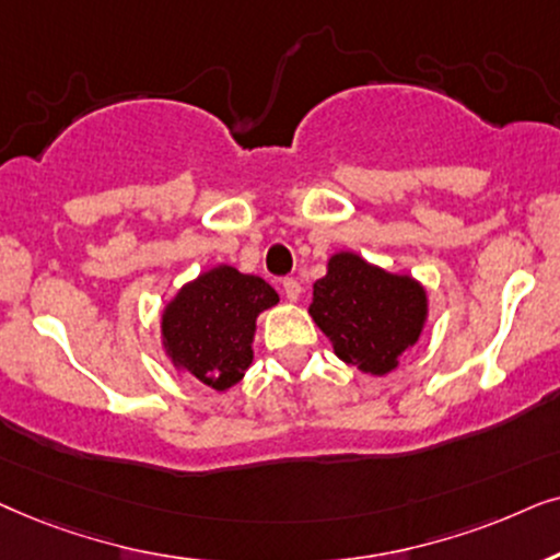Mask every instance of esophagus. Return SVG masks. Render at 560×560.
Returning a JSON list of instances; mask_svg holds the SVG:
<instances>
[{"label": "esophagus", "mask_w": 560, "mask_h": 560, "mask_svg": "<svg viewBox=\"0 0 560 560\" xmlns=\"http://www.w3.org/2000/svg\"><path fill=\"white\" fill-rule=\"evenodd\" d=\"M284 294H287V300H292V302L300 300V294H302L300 281H296V279H284Z\"/></svg>", "instance_id": "esophagus-1"}]
</instances>
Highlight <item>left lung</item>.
Returning <instances> with one entry per match:
<instances>
[{
  "label": "left lung",
  "mask_w": 560,
  "mask_h": 560,
  "mask_svg": "<svg viewBox=\"0 0 560 560\" xmlns=\"http://www.w3.org/2000/svg\"><path fill=\"white\" fill-rule=\"evenodd\" d=\"M428 300L409 276L369 266L355 253H338L317 279L310 315L338 358L366 374H389L420 338Z\"/></svg>",
  "instance_id": "left-lung-1"
}]
</instances>
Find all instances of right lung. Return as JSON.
Returning a JSON list of instances; mask_svg holds the SVG:
<instances>
[{"label":"right lung","mask_w":560,"mask_h":560,"mask_svg":"<svg viewBox=\"0 0 560 560\" xmlns=\"http://www.w3.org/2000/svg\"><path fill=\"white\" fill-rule=\"evenodd\" d=\"M279 302L271 284L218 266L186 284L163 312V342L176 366L212 389H230L250 366L258 312Z\"/></svg>","instance_id":"1"}]
</instances>
